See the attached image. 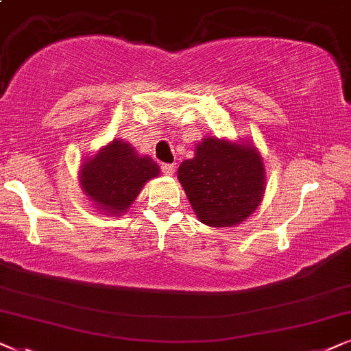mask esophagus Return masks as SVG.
<instances>
[{"label": "esophagus", "mask_w": 351, "mask_h": 351, "mask_svg": "<svg viewBox=\"0 0 351 351\" xmlns=\"http://www.w3.org/2000/svg\"><path fill=\"white\" fill-rule=\"evenodd\" d=\"M175 170H176V167H175V163H163L162 165V171L165 173V175H173V173H175Z\"/></svg>", "instance_id": "esophagus-1"}]
</instances>
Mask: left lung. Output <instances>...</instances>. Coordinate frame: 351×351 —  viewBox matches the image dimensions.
Returning a JSON list of instances; mask_svg holds the SVG:
<instances>
[{
    "label": "left lung",
    "instance_id": "8db88e82",
    "mask_svg": "<svg viewBox=\"0 0 351 351\" xmlns=\"http://www.w3.org/2000/svg\"><path fill=\"white\" fill-rule=\"evenodd\" d=\"M191 207L204 224L234 226L250 217L265 194V168L252 144L205 138L195 157L178 168Z\"/></svg>",
    "mask_w": 351,
    "mask_h": 351
}]
</instances>
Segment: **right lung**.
Here are the masks:
<instances>
[{
  "label": "right lung",
  "mask_w": 351,
  "mask_h": 351,
  "mask_svg": "<svg viewBox=\"0 0 351 351\" xmlns=\"http://www.w3.org/2000/svg\"><path fill=\"white\" fill-rule=\"evenodd\" d=\"M160 168L151 157L139 156L134 147L114 139L86 158L82 165L80 184L91 202L110 215H123L143 186L156 178Z\"/></svg>",
  "instance_id": "1"
}]
</instances>
